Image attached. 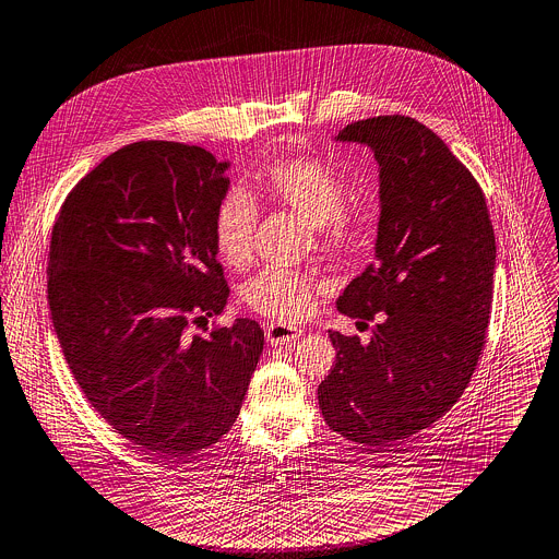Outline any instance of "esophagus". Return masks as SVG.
Here are the masks:
<instances>
[{
	"label": "esophagus",
	"mask_w": 559,
	"mask_h": 559,
	"mask_svg": "<svg viewBox=\"0 0 559 559\" xmlns=\"http://www.w3.org/2000/svg\"><path fill=\"white\" fill-rule=\"evenodd\" d=\"M300 334H302L300 328H292L285 323H272V325H267V332H265V336L272 345H285L289 341H296Z\"/></svg>",
	"instance_id": "1"
}]
</instances>
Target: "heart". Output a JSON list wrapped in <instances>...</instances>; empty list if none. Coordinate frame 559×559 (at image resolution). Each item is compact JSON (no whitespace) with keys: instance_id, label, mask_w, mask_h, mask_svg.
Returning <instances> with one entry per match:
<instances>
[{"instance_id":"b5f03b06","label":"heart","mask_w":559,"mask_h":559,"mask_svg":"<svg viewBox=\"0 0 559 559\" xmlns=\"http://www.w3.org/2000/svg\"><path fill=\"white\" fill-rule=\"evenodd\" d=\"M259 187L272 205L306 218L321 249H345L366 225L361 212L345 207L349 198L347 178L325 160H274L261 171ZM257 225L259 207L253 195L240 187L229 189L212 218V240L225 265L240 270L251 261ZM317 294L319 283L308 274L267 267L247 285L245 300L251 310L272 321L292 323L312 312Z\"/></svg>"}]
</instances>
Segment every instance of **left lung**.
<instances>
[{"label": "left lung", "instance_id": "1", "mask_svg": "<svg viewBox=\"0 0 559 559\" xmlns=\"http://www.w3.org/2000/svg\"><path fill=\"white\" fill-rule=\"evenodd\" d=\"M379 163L374 263L338 296L370 343L330 330L336 364L319 385L325 424L364 445H401L471 383L492 306L495 231L473 174L408 116L352 122L336 135Z\"/></svg>", "mask_w": 559, "mask_h": 559}]
</instances>
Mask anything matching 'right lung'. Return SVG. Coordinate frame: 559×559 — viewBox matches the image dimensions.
I'll return each mask as SVG.
<instances>
[{
  "label": "right lung",
  "instance_id": "add662e5",
  "mask_svg": "<svg viewBox=\"0 0 559 559\" xmlns=\"http://www.w3.org/2000/svg\"><path fill=\"white\" fill-rule=\"evenodd\" d=\"M202 146L133 142L67 195L48 251V306L64 359L97 415L158 460L214 445L234 426L265 334L225 310L212 218L229 189Z\"/></svg>",
  "mask_w": 559,
  "mask_h": 559
}]
</instances>
